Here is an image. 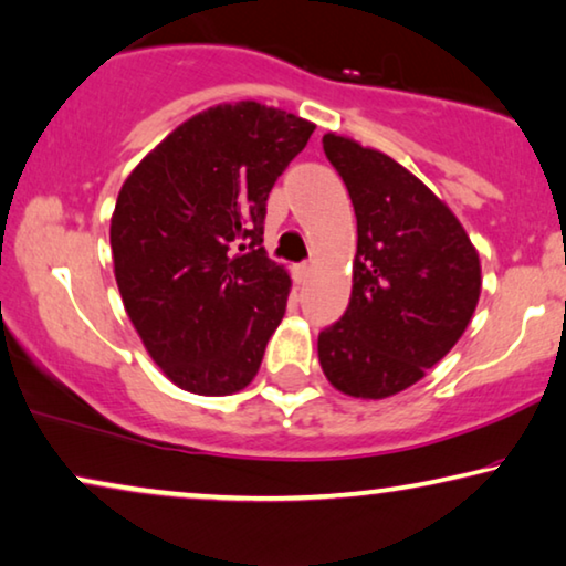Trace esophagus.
<instances>
[{
  "mask_svg": "<svg viewBox=\"0 0 566 566\" xmlns=\"http://www.w3.org/2000/svg\"><path fill=\"white\" fill-rule=\"evenodd\" d=\"M310 272H313V266H310V264H297V266H292V280L297 282V284H305V282H307V276H310Z\"/></svg>",
  "mask_w": 566,
  "mask_h": 566,
  "instance_id": "1",
  "label": "esophagus"
}]
</instances>
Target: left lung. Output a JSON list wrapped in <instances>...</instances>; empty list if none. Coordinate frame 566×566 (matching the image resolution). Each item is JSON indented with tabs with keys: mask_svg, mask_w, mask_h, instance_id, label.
Segmentation results:
<instances>
[{
	"mask_svg": "<svg viewBox=\"0 0 566 566\" xmlns=\"http://www.w3.org/2000/svg\"><path fill=\"white\" fill-rule=\"evenodd\" d=\"M323 150L356 212L352 300L317 336L323 374L344 395L385 400L426 377L472 321L482 269L449 207L374 148L325 133Z\"/></svg>",
	"mask_w": 566,
	"mask_h": 566,
	"instance_id": "1",
	"label": "left lung"
}]
</instances>
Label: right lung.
I'll return each mask as SVG.
<instances>
[{"mask_svg": "<svg viewBox=\"0 0 566 566\" xmlns=\"http://www.w3.org/2000/svg\"><path fill=\"white\" fill-rule=\"evenodd\" d=\"M315 125L259 102L189 117L130 171L109 245L125 313L166 377L233 395L282 323L290 274L264 251L266 200Z\"/></svg>", "mask_w": 566, "mask_h": 566, "instance_id": "1", "label": "right lung"}]
</instances>
